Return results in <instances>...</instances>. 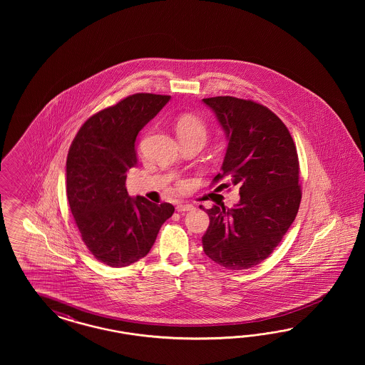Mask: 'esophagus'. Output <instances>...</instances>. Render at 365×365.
<instances>
[{"label": "esophagus", "instance_id": "1", "mask_svg": "<svg viewBox=\"0 0 365 365\" xmlns=\"http://www.w3.org/2000/svg\"><path fill=\"white\" fill-rule=\"evenodd\" d=\"M191 210H194L192 205H188V203H179V205H177V211H179V212Z\"/></svg>", "mask_w": 365, "mask_h": 365}]
</instances>
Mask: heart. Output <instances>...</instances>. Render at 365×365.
Masks as SVG:
<instances>
[{"label": "heart", "mask_w": 365, "mask_h": 365, "mask_svg": "<svg viewBox=\"0 0 365 365\" xmlns=\"http://www.w3.org/2000/svg\"><path fill=\"white\" fill-rule=\"evenodd\" d=\"M179 139H198L205 143L207 136V128L205 122L194 113L180 115L175 123Z\"/></svg>", "instance_id": "b5f03b06"}]
</instances>
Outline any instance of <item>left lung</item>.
<instances>
[{
    "label": "left lung",
    "mask_w": 365,
    "mask_h": 365,
    "mask_svg": "<svg viewBox=\"0 0 365 365\" xmlns=\"http://www.w3.org/2000/svg\"><path fill=\"white\" fill-rule=\"evenodd\" d=\"M227 138L222 171L240 186L232 209L212 206L210 225L202 237L203 252L230 270L262 262L294 221L299 202V155L287 125L265 106L232 96L203 99Z\"/></svg>",
    "instance_id": "left-lung-1"
}]
</instances>
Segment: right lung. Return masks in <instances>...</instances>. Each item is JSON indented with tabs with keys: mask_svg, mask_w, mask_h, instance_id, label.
Returning <instances> with one entry per match:
<instances>
[{
	"mask_svg": "<svg viewBox=\"0 0 365 365\" xmlns=\"http://www.w3.org/2000/svg\"><path fill=\"white\" fill-rule=\"evenodd\" d=\"M171 96L135 93L84 123L66 156V197L81 240L100 262L123 267L148 255L171 203L131 198L125 188L136 166V136Z\"/></svg>",
	"mask_w": 365,
	"mask_h": 365,
	"instance_id": "right-lung-1",
	"label": "right lung"
}]
</instances>
